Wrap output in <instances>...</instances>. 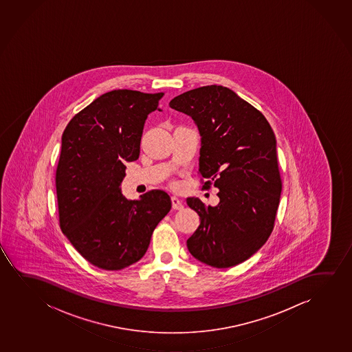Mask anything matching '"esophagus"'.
Instances as JSON below:
<instances>
[{
	"mask_svg": "<svg viewBox=\"0 0 352 352\" xmlns=\"http://www.w3.org/2000/svg\"><path fill=\"white\" fill-rule=\"evenodd\" d=\"M172 207H173L174 210H182L184 208L183 201H180L175 196H172Z\"/></svg>",
	"mask_w": 352,
	"mask_h": 352,
	"instance_id": "34e87169",
	"label": "esophagus"
}]
</instances>
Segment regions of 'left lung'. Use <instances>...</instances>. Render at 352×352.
<instances>
[{
	"instance_id": "obj_1",
	"label": "left lung",
	"mask_w": 352,
	"mask_h": 352,
	"mask_svg": "<svg viewBox=\"0 0 352 352\" xmlns=\"http://www.w3.org/2000/svg\"><path fill=\"white\" fill-rule=\"evenodd\" d=\"M169 107L192 119L201 137L198 167L204 185L219 190V204L186 203L199 226L186 244L202 263L228 268L260 250L274 227L281 195L276 140L262 113L221 85L197 87Z\"/></svg>"
}]
</instances>
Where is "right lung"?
<instances>
[{
	"instance_id": "1",
	"label": "right lung",
	"mask_w": 352,
	"mask_h": 352,
	"mask_svg": "<svg viewBox=\"0 0 352 352\" xmlns=\"http://www.w3.org/2000/svg\"><path fill=\"white\" fill-rule=\"evenodd\" d=\"M164 94L113 90L68 122L56 168L58 217L76 250L98 268L120 270L140 261L155 227L168 214V193L151 190L129 201L121 192L126 162L140 157L150 113Z\"/></svg>"
}]
</instances>
